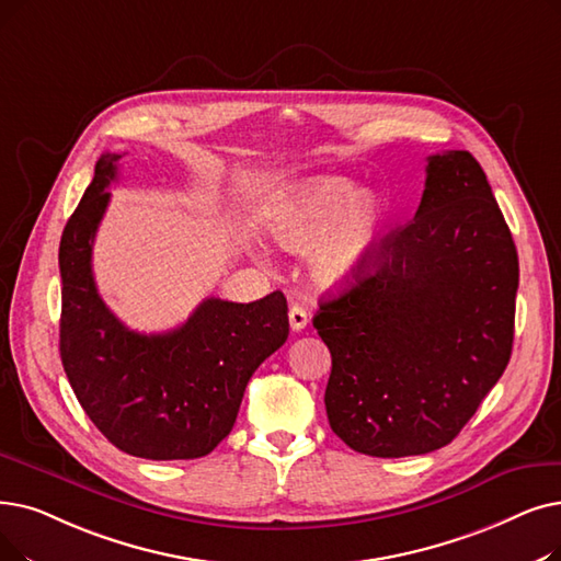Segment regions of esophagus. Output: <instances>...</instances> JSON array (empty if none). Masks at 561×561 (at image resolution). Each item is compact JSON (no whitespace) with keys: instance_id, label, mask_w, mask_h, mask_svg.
Wrapping results in <instances>:
<instances>
[{"instance_id":"1","label":"esophagus","mask_w":561,"mask_h":561,"mask_svg":"<svg viewBox=\"0 0 561 561\" xmlns=\"http://www.w3.org/2000/svg\"><path fill=\"white\" fill-rule=\"evenodd\" d=\"M309 323V313L300 305H290L288 309V325L294 332H302Z\"/></svg>"}]
</instances>
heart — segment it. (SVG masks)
I'll return each instance as SVG.
<instances>
[{
    "mask_svg": "<svg viewBox=\"0 0 561 561\" xmlns=\"http://www.w3.org/2000/svg\"><path fill=\"white\" fill-rule=\"evenodd\" d=\"M341 176L313 179L275 202L265 229L286 252L309 250L311 277L323 286L344 284L371 248L380 225L374 199Z\"/></svg>",
    "mask_w": 561,
    "mask_h": 561,
    "instance_id": "obj_1",
    "label": "heart"
}]
</instances>
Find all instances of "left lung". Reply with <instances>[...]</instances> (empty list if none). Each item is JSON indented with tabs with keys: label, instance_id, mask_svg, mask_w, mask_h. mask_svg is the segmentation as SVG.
I'll return each instance as SVG.
<instances>
[{
	"label": "left lung",
	"instance_id": "left-lung-1",
	"mask_svg": "<svg viewBox=\"0 0 561 561\" xmlns=\"http://www.w3.org/2000/svg\"><path fill=\"white\" fill-rule=\"evenodd\" d=\"M426 162L415 217L313 316L332 355L330 426L378 458L449 445L514 346L518 252L483 169L468 151Z\"/></svg>",
	"mask_w": 561,
	"mask_h": 561
}]
</instances>
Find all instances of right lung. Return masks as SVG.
I'll return each instance as SVG.
<instances>
[{"label": "right lung", "mask_w": 561, "mask_h": 561, "mask_svg": "<svg viewBox=\"0 0 561 561\" xmlns=\"http://www.w3.org/2000/svg\"><path fill=\"white\" fill-rule=\"evenodd\" d=\"M118 160L103 153L95 162L61 233V364L89 420L116 449L149 460L202 458L231 433L252 374L286 341V298L282 290L248 305L206 298L176 330H128L91 271Z\"/></svg>", "instance_id": "right-lung-1"}]
</instances>
